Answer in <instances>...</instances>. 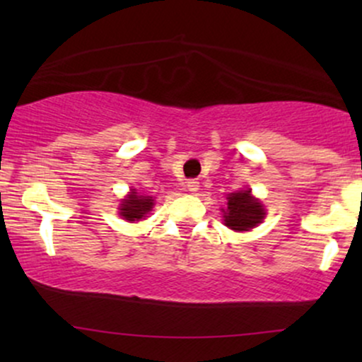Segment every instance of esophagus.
<instances>
[{"instance_id":"esophagus-1","label":"esophagus","mask_w":362,"mask_h":362,"mask_svg":"<svg viewBox=\"0 0 362 362\" xmlns=\"http://www.w3.org/2000/svg\"><path fill=\"white\" fill-rule=\"evenodd\" d=\"M187 189H189L190 192L195 194L199 190V182L197 180H189V182H187Z\"/></svg>"}]
</instances>
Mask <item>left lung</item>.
<instances>
[{"mask_svg": "<svg viewBox=\"0 0 362 362\" xmlns=\"http://www.w3.org/2000/svg\"><path fill=\"white\" fill-rule=\"evenodd\" d=\"M226 209H223V221L233 231H250L265 218V209L252 190H238L228 195Z\"/></svg>", "mask_w": 362, "mask_h": 362, "instance_id": "left-lung-1", "label": "left lung"}]
</instances>
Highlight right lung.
<instances>
[{"mask_svg": "<svg viewBox=\"0 0 362 362\" xmlns=\"http://www.w3.org/2000/svg\"><path fill=\"white\" fill-rule=\"evenodd\" d=\"M153 206H155V199L149 195H139L136 189H132L127 197L122 199V204L119 206V214L127 221H139L151 213Z\"/></svg>", "mask_w": 362, "mask_h": 362, "instance_id": "right-lung-1", "label": "right lung"}]
</instances>
